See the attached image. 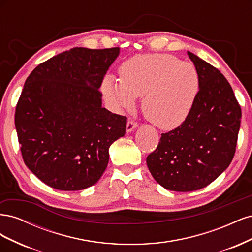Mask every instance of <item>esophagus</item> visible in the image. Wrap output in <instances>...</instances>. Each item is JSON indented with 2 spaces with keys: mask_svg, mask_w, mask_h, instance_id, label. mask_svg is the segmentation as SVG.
<instances>
[{
  "mask_svg": "<svg viewBox=\"0 0 252 252\" xmlns=\"http://www.w3.org/2000/svg\"><path fill=\"white\" fill-rule=\"evenodd\" d=\"M136 127H138V123L132 120H129L127 122V125H126V130H127V132H131Z\"/></svg>",
  "mask_w": 252,
  "mask_h": 252,
  "instance_id": "esophagus-1",
  "label": "esophagus"
}]
</instances>
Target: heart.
<instances>
[{
    "label": "heart",
    "instance_id": "heart-1",
    "mask_svg": "<svg viewBox=\"0 0 252 252\" xmlns=\"http://www.w3.org/2000/svg\"><path fill=\"white\" fill-rule=\"evenodd\" d=\"M201 89L197 68L168 53H146L126 60L119 81L105 78L102 91L112 107L131 109L142 98L144 117L163 130L181 126L191 113Z\"/></svg>",
    "mask_w": 252,
    "mask_h": 252
}]
</instances>
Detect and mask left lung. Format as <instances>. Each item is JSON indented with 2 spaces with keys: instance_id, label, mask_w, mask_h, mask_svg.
Instances as JSON below:
<instances>
[{
  "instance_id": "obj_1",
  "label": "left lung",
  "mask_w": 252,
  "mask_h": 252,
  "mask_svg": "<svg viewBox=\"0 0 252 252\" xmlns=\"http://www.w3.org/2000/svg\"><path fill=\"white\" fill-rule=\"evenodd\" d=\"M201 89L194 107L181 126L162 133L146 162L159 185L173 191H194L209 185L234 157L242 110L219 69L192 52Z\"/></svg>"
}]
</instances>
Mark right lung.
I'll list each match as a JSON object with an SVG mask.
<instances>
[{
	"label": "right lung",
	"instance_id": "right-lung-1",
	"mask_svg": "<svg viewBox=\"0 0 252 252\" xmlns=\"http://www.w3.org/2000/svg\"><path fill=\"white\" fill-rule=\"evenodd\" d=\"M119 47H74L37 65L28 75L14 124L23 161L45 184L64 191L93 186L123 136L127 118L102 107L104 75Z\"/></svg>",
	"mask_w": 252,
	"mask_h": 252
}]
</instances>
